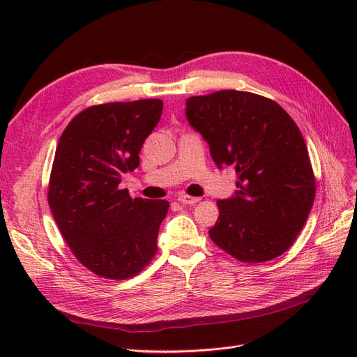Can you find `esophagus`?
<instances>
[{
    "label": "esophagus",
    "instance_id": "34e87169",
    "mask_svg": "<svg viewBox=\"0 0 357 357\" xmlns=\"http://www.w3.org/2000/svg\"><path fill=\"white\" fill-rule=\"evenodd\" d=\"M178 201H180L181 204L193 205V204H197V202L199 201V198H197V197H189V195H180V197H178Z\"/></svg>",
    "mask_w": 357,
    "mask_h": 357
}]
</instances>
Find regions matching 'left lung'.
I'll use <instances>...</instances> for the list:
<instances>
[{
    "label": "left lung",
    "instance_id": "left-lung-1",
    "mask_svg": "<svg viewBox=\"0 0 357 357\" xmlns=\"http://www.w3.org/2000/svg\"><path fill=\"white\" fill-rule=\"evenodd\" d=\"M186 117L219 168L236 171L235 197L218 201L211 241L245 264L289 250L305 225L316 178L298 125L275 101L244 91L190 96Z\"/></svg>",
    "mask_w": 357,
    "mask_h": 357
}]
</instances>
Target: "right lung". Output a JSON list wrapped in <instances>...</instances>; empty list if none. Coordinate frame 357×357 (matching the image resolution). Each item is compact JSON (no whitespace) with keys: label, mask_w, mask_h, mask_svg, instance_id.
Returning <instances> with one entry per match:
<instances>
[{"label":"right lung","mask_w":357,"mask_h":357,"mask_svg":"<svg viewBox=\"0 0 357 357\" xmlns=\"http://www.w3.org/2000/svg\"><path fill=\"white\" fill-rule=\"evenodd\" d=\"M162 107L160 100L92 105L59 138L47 201L71 253L98 277L131 278L158 252L168 201L131 198L119 183L139 165Z\"/></svg>","instance_id":"add662e5"}]
</instances>
